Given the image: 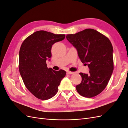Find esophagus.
Returning a JSON list of instances; mask_svg holds the SVG:
<instances>
[{
  "label": "esophagus",
  "instance_id": "obj_1",
  "mask_svg": "<svg viewBox=\"0 0 128 128\" xmlns=\"http://www.w3.org/2000/svg\"><path fill=\"white\" fill-rule=\"evenodd\" d=\"M74 73V72H70V71H67V74H73Z\"/></svg>",
  "mask_w": 128,
  "mask_h": 128
}]
</instances>
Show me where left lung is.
I'll return each mask as SVG.
<instances>
[{"instance_id": "left-lung-1", "label": "left lung", "mask_w": 128, "mask_h": 128, "mask_svg": "<svg viewBox=\"0 0 128 128\" xmlns=\"http://www.w3.org/2000/svg\"><path fill=\"white\" fill-rule=\"evenodd\" d=\"M66 38L76 48L82 62L89 68L88 74L80 73L82 82L76 86L77 91L84 97L97 96L106 87L114 69L111 42L92 29L67 34Z\"/></svg>"}]
</instances>
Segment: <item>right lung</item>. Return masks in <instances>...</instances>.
I'll use <instances>...</instances> for the list:
<instances>
[{
  "mask_svg": "<svg viewBox=\"0 0 128 128\" xmlns=\"http://www.w3.org/2000/svg\"><path fill=\"white\" fill-rule=\"evenodd\" d=\"M65 34H56L44 30L37 31L22 42L19 52V71L27 89L38 99L47 100L54 96L64 70L48 68L46 61L50 60L52 45L64 39Z\"/></svg>",
  "mask_w": 128,
  "mask_h": 128,
  "instance_id": "add662e5",
  "label": "right lung"
}]
</instances>
